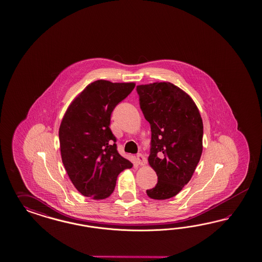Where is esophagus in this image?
<instances>
[{"label": "esophagus", "instance_id": "1", "mask_svg": "<svg viewBox=\"0 0 262 262\" xmlns=\"http://www.w3.org/2000/svg\"><path fill=\"white\" fill-rule=\"evenodd\" d=\"M136 161H137L138 165H140V166H144V165L147 163V159H146V158H145L143 155H141V154H138V155H137Z\"/></svg>", "mask_w": 262, "mask_h": 262}]
</instances>
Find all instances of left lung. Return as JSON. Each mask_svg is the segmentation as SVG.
Listing matches in <instances>:
<instances>
[{"instance_id":"8db88e82","label":"left lung","mask_w":262,"mask_h":262,"mask_svg":"<svg viewBox=\"0 0 262 262\" xmlns=\"http://www.w3.org/2000/svg\"><path fill=\"white\" fill-rule=\"evenodd\" d=\"M140 107L151 125L149 165L158 183L147 190L154 200L176 196L190 181L203 151L204 126L190 96L171 82L136 86Z\"/></svg>"}]
</instances>
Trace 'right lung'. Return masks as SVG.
I'll return each instance as SVG.
<instances>
[{
  "mask_svg": "<svg viewBox=\"0 0 262 262\" xmlns=\"http://www.w3.org/2000/svg\"><path fill=\"white\" fill-rule=\"evenodd\" d=\"M135 82H91L69 104L58 136L61 159L72 183L93 200L110 197L118 174L133 163L117 151L111 127L114 107L135 88Z\"/></svg>",
  "mask_w": 262,
  "mask_h": 262,
  "instance_id": "1",
  "label": "right lung"
}]
</instances>
